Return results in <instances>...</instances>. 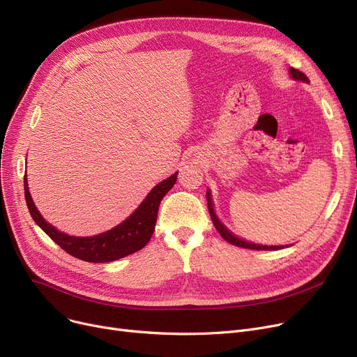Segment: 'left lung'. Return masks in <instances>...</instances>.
Instances as JSON below:
<instances>
[{"label": "left lung", "mask_w": 357, "mask_h": 357, "mask_svg": "<svg viewBox=\"0 0 357 357\" xmlns=\"http://www.w3.org/2000/svg\"><path fill=\"white\" fill-rule=\"evenodd\" d=\"M289 78H292L294 81H299V82H305V84H310V79L305 77V75L303 72H299L298 69H294V68H289ZM207 204H208V211H210V215H211V220L214 222V226L217 229V231L221 234V237L231 243V245L234 246H238V248H245V249H253V250H280V249H285V248H289L292 245H284V246H266V245H257V243H253V241H248L245 238H241L238 236H236L226 224H224L218 215L215 214V210H214V202H213V197H211V190H207Z\"/></svg>", "instance_id": "1"}]
</instances>
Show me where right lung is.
<instances>
[{"label":"right lung","instance_id":"1","mask_svg":"<svg viewBox=\"0 0 357 357\" xmlns=\"http://www.w3.org/2000/svg\"><path fill=\"white\" fill-rule=\"evenodd\" d=\"M176 176L178 172L153 186L139 207L119 226L104 233L86 237L66 234L43 218L30 195L27 175L24 176V197L31 218L56 245L73 257L91 261V264H105V261H114L131 253H136L147 245L155 231L159 204L162 198L174 188Z\"/></svg>","mask_w":357,"mask_h":357}]
</instances>
